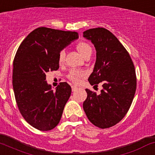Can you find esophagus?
<instances>
[{"mask_svg": "<svg viewBox=\"0 0 155 155\" xmlns=\"http://www.w3.org/2000/svg\"><path fill=\"white\" fill-rule=\"evenodd\" d=\"M78 89L77 86H75V85H72V91H76Z\"/></svg>", "mask_w": 155, "mask_h": 155, "instance_id": "1", "label": "esophagus"}]
</instances>
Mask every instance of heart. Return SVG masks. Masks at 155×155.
<instances>
[{"label": "heart", "mask_w": 155, "mask_h": 155, "mask_svg": "<svg viewBox=\"0 0 155 155\" xmlns=\"http://www.w3.org/2000/svg\"><path fill=\"white\" fill-rule=\"evenodd\" d=\"M76 49H77L78 52L82 55V56H85L87 54H91L92 53V48H91V45L85 41H80L76 45ZM65 58V51L64 50H61L58 53V61L59 64H62L64 61ZM84 76V73L80 71H76V70H72L70 71L69 74H68V78L71 79V81L75 83L79 82V79Z\"/></svg>", "instance_id": "obj_1"}]
</instances>
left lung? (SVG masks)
<instances>
[{
	"label": "left lung",
	"mask_w": 155,
	"mask_h": 155,
	"mask_svg": "<svg viewBox=\"0 0 155 155\" xmlns=\"http://www.w3.org/2000/svg\"><path fill=\"white\" fill-rule=\"evenodd\" d=\"M83 37L91 40L97 50L94 71L89 76L91 85L102 84L97 95L88 89L83 108L91 123L100 128L114 126L129 110L137 88L135 68L129 53L109 30L90 29Z\"/></svg>",
	"instance_id": "obj_1"
}]
</instances>
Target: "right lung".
Instances as JSON below:
<instances>
[{
  "label": "right lung",
  "instance_id": "1",
  "mask_svg": "<svg viewBox=\"0 0 155 155\" xmlns=\"http://www.w3.org/2000/svg\"><path fill=\"white\" fill-rule=\"evenodd\" d=\"M79 38L76 32L38 27L23 41L13 61L12 86L16 103L24 120L40 131L53 129L59 123L71 94L61 82L56 91L46 81V73L59 68L62 49Z\"/></svg>",
  "mask_w": 155,
  "mask_h": 155
}]
</instances>
